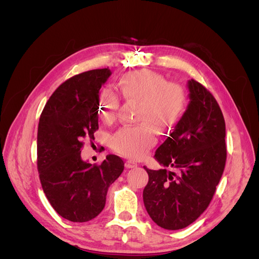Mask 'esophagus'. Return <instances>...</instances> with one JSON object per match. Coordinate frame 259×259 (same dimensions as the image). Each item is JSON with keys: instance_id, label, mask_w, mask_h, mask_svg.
Listing matches in <instances>:
<instances>
[{"instance_id": "1", "label": "esophagus", "mask_w": 259, "mask_h": 259, "mask_svg": "<svg viewBox=\"0 0 259 259\" xmlns=\"http://www.w3.org/2000/svg\"><path fill=\"white\" fill-rule=\"evenodd\" d=\"M125 167H126V168H134V167H137V163L134 162V161L128 160V161L125 162Z\"/></svg>"}]
</instances>
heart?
Listing matches in <instances>:
<instances>
[{"label":"heart","instance_id":"1","mask_svg":"<svg viewBox=\"0 0 259 259\" xmlns=\"http://www.w3.org/2000/svg\"><path fill=\"white\" fill-rule=\"evenodd\" d=\"M119 89L124 97L139 101L138 120L144 121L137 126L120 128L111 137L110 144L117 153L131 159L144 156L156 144L155 127L164 131L174 127L186 105V94L182 86L166 83L163 76L151 71H138L123 75ZM119 107V98L110 89H105L99 97L101 119L113 117Z\"/></svg>","mask_w":259,"mask_h":259}]
</instances>
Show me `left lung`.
I'll list each match as a JSON object with an SVG mask.
<instances>
[{"label":"left lung","instance_id":"1","mask_svg":"<svg viewBox=\"0 0 259 259\" xmlns=\"http://www.w3.org/2000/svg\"><path fill=\"white\" fill-rule=\"evenodd\" d=\"M187 88L186 111L154 154L164 168L145 167L149 175L145 207L152 221L167 230L186 228L207 208L227 158L226 125L216 99L194 80H188Z\"/></svg>","mask_w":259,"mask_h":259}]
</instances>
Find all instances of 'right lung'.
<instances>
[{"mask_svg": "<svg viewBox=\"0 0 259 259\" xmlns=\"http://www.w3.org/2000/svg\"><path fill=\"white\" fill-rule=\"evenodd\" d=\"M111 70L97 69L70 77L46 103L37 128V169L46 198L68 221L85 223L104 209L109 187L124 162L107 155L100 165L81 158L82 140L98 130L100 89Z\"/></svg>", "mask_w": 259, "mask_h": 259, "instance_id": "1", "label": "right lung"}]
</instances>
